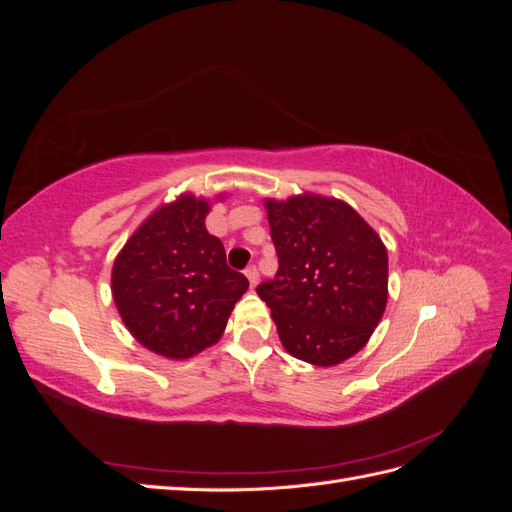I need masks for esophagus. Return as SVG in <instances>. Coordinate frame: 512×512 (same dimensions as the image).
I'll use <instances>...</instances> for the list:
<instances>
[{
  "label": "esophagus",
  "instance_id": "1",
  "mask_svg": "<svg viewBox=\"0 0 512 512\" xmlns=\"http://www.w3.org/2000/svg\"><path fill=\"white\" fill-rule=\"evenodd\" d=\"M245 277H247V280H250L252 286H256V282H258V269L254 265H250V267L245 269Z\"/></svg>",
  "mask_w": 512,
  "mask_h": 512
}]
</instances>
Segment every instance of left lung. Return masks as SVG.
Wrapping results in <instances>:
<instances>
[{
  "label": "left lung",
  "instance_id": "8db88e82",
  "mask_svg": "<svg viewBox=\"0 0 512 512\" xmlns=\"http://www.w3.org/2000/svg\"><path fill=\"white\" fill-rule=\"evenodd\" d=\"M277 254L273 280L256 286L284 348L331 367L359 352L386 307L389 258L371 226L342 200H267Z\"/></svg>",
  "mask_w": 512,
  "mask_h": 512
}]
</instances>
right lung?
Listing matches in <instances>:
<instances>
[{"label": "right lung", "instance_id": "add662e5", "mask_svg": "<svg viewBox=\"0 0 512 512\" xmlns=\"http://www.w3.org/2000/svg\"><path fill=\"white\" fill-rule=\"evenodd\" d=\"M209 205L181 196L138 228L113 265V297L128 331L168 359L215 344L250 286L226 265L224 245L205 228Z\"/></svg>", "mask_w": 512, "mask_h": 512}]
</instances>
